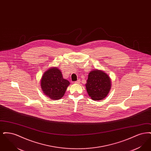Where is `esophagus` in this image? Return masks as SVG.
<instances>
[{
    "label": "esophagus",
    "mask_w": 151,
    "mask_h": 151,
    "mask_svg": "<svg viewBox=\"0 0 151 151\" xmlns=\"http://www.w3.org/2000/svg\"><path fill=\"white\" fill-rule=\"evenodd\" d=\"M80 80H78L75 81V83H76V84H80Z\"/></svg>",
    "instance_id": "esophagus-1"
}]
</instances>
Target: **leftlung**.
Wrapping results in <instances>:
<instances>
[{
    "label": "left lung",
    "mask_w": 151,
    "mask_h": 151,
    "mask_svg": "<svg viewBox=\"0 0 151 151\" xmlns=\"http://www.w3.org/2000/svg\"><path fill=\"white\" fill-rule=\"evenodd\" d=\"M86 91L93 100H104L111 88V81L108 75L100 70L89 72L86 80Z\"/></svg>",
    "instance_id": "1"
}]
</instances>
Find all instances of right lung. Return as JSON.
Wrapping results in <instances>:
<instances>
[{
	"mask_svg": "<svg viewBox=\"0 0 151 151\" xmlns=\"http://www.w3.org/2000/svg\"><path fill=\"white\" fill-rule=\"evenodd\" d=\"M70 82L63 78L57 68H52L44 73L41 86L43 93L51 100H59L65 94Z\"/></svg>",
	"mask_w": 151,
	"mask_h": 151,
	"instance_id": "obj_1",
	"label": "right lung"
}]
</instances>
